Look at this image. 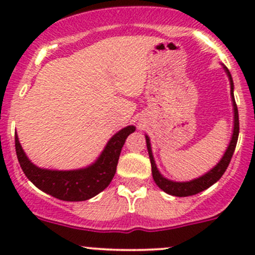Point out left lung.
Here are the masks:
<instances>
[{"instance_id":"8db88e82","label":"left lung","mask_w":255,"mask_h":255,"mask_svg":"<svg viewBox=\"0 0 255 255\" xmlns=\"http://www.w3.org/2000/svg\"><path fill=\"white\" fill-rule=\"evenodd\" d=\"M223 68H225L226 73H227L228 79H230V82H231V96H232L233 110H235V127H233L232 139H231V143L230 145H228L227 150H226L225 155L222 156L220 163H218L212 170H210L208 173L205 174V175L197 177V179L191 180V181H186V182H176V181H171V180L165 179V177L159 173L158 168H156L155 161H154V158H153V153H151L150 142H149L148 135H145L146 148H148L149 159H150L153 179L154 181H155V184L158 185L164 192H166V194L173 195V196H177V197H186V196H192V195L199 194V192L204 191V190H206L210 186H212L215 182H217L218 180L222 177L223 174H225V171L227 170L228 165H230V161L231 159H232L233 153H235L236 145H237L238 134H239V118H238L237 105H236V101H235V95H233L232 76H231L230 70H228L226 66H223Z\"/></svg>"}]
</instances>
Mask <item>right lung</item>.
<instances>
[{"label":"right lung","mask_w":255,"mask_h":255,"mask_svg":"<svg viewBox=\"0 0 255 255\" xmlns=\"http://www.w3.org/2000/svg\"><path fill=\"white\" fill-rule=\"evenodd\" d=\"M135 130L134 126H128L109 140L100 158L92 165L79 170L59 171L40 169L30 163L20 146L17 135L16 153L19 165L25 176L39 190L63 201H85L104 191L117 169L118 159L126 139Z\"/></svg>","instance_id":"right-lung-1"}]
</instances>
